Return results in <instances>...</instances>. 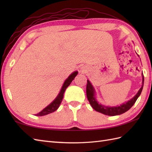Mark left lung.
<instances>
[{"label":"left lung","mask_w":152,"mask_h":152,"mask_svg":"<svg viewBox=\"0 0 152 152\" xmlns=\"http://www.w3.org/2000/svg\"><path fill=\"white\" fill-rule=\"evenodd\" d=\"M144 75L142 74V86L139 89V91L137 93L134 97L131 99L125 104H123L121 106H117V107H108V106H102L101 104H99L97 101H96L95 96V90L93 87L92 86L91 83H90L89 80H88L87 82V86H86V95L87 98H88V101L90 103V104L93 107V108L96 111L99 112H101L103 114L107 115H119L121 114H124L125 112L128 111L132 106L134 105V104L136 102L138 96L141 94V92L142 91L143 85H144Z\"/></svg>","instance_id":"left-lung-1"}]
</instances>
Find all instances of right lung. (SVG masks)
<instances>
[{
  "mask_svg": "<svg viewBox=\"0 0 152 152\" xmlns=\"http://www.w3.org/2000/svg\"><path fill=\"white\" fill-rule=\"evenodd\" d=\"M78 74V72L76 71V72H73L72 74H71L69 76V78H68L65 82H64V84L61 88V91L59 93V94L58 95V96H57V98L54 100V101L51 103L50 105H48L47 107L45 108L43 110H42L40 112L38 113L37 114H35V115L37 116H42V115H45L47 114H49L50 113H52L53 112H55L56 110L59 107V106L61 104V102L63 101V96H64V93L66 89L68 88L71 82H72V80L75 78L76 76Z\"/></svg>",
  "mask_w": 152,
  "mask_h": 152,
  "instance_id": "right-lung-1",
  "label": "right lung"
}]
</instances>
